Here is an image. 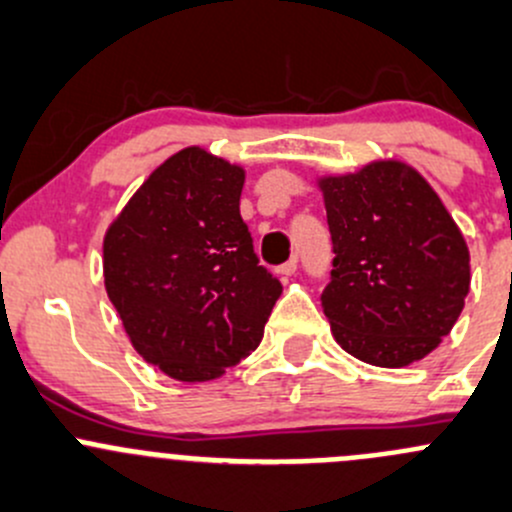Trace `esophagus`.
Returning <instances> with one entry per match:
<instances>
[{
	"mask_svg": "<svg viewBox=\"0 0 512 512\" xmlns=\"http://www.w3.org/2000/svg\"><path fill=\"white\" fill-rule=\"evenodd\" d=\"M276 273L281 278H291L293 273H296V258H291V261H286V263H283V266H278Z\"/></svg>",
	"mask_w": 512,
	"mask_h": 512,
	"instance_id": "34e87169",
	"label": "esophagus"
}]
</instances>
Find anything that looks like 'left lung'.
I'll return each mask as SVG.
<instances>
[{"instance_id": "obj_1", "label": "left lung", "mask_w": 512, "mask_h": 512, "mask_svg": "<svg viewBox=\"0 0 512 512\" xmlns=\"http://www.w3.org/2000/svg\"><path fill=\"white\" fill-rule=\"evenodd\" d=\"M333 239L321 303L338 346L381 368L426 358L470 291V251L433 186L398 159L316 179Z\"/></svg>"}]
</instances>
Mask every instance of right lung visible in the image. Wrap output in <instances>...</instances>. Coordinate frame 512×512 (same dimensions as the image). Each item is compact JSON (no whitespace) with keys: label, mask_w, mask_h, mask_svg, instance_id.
I'll return each instance as SVG.
<instances>
[{"label":"right lung","mask_w":512,"mask_h":512,"mask_svg":"<svg viewBox=\"0 0 512 512\" xmlns=\"http://www.w3.org/2000/svg\"><path fill=\"white\" fill-rule=\"evenodd\" d=\"M246 169L204 146L156 166L104 234V288L134 351L181 383L251 356L281 296L241 219Z\"/></svg>","instance_id":"right-lung-1"}]
</instances>
